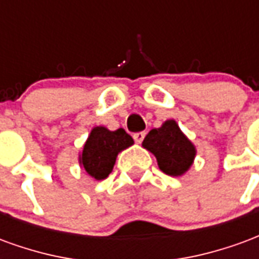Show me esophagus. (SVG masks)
Wrapping results in <instances>:
<instances>
[{
	"label": "esophagus",
	"instance_id": "obj_1",
	"mask_svg": "<svg viewBox=\"0 0 259 259\" xmlns=\"http://www.w3.org/2000/svg\"><path fill=\"white\" fill-rule=\"evenodd\" d=\"M144 137H146V133H144V132H139V133H135V135H133V139H135L136 143H139V144L144 140Z\"/></svg>",
	"mask_w": 259,
	"mask_h": 259
}]
</instances>
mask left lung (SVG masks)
<instances>
[{
	"mask_svg": "<svg viewBox=\"0 0 259 259\" xmlns=\"http://www.w3.org/2000/svg\"><path fill=\"white\" fill-rule=\"evenodd\" d=\"M143 147L152 152L159 169L169 176H182L193 165L195 147L175 120H166L158 129L150 130Z\"/></svg>",
	"mask_w": 259,
	"mask_h": 259,
	"instance_id": "left-lung-1",
	"label": "left lung"
}]
</instances>
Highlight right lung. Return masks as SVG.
<instances>
[{
	"instance_id": "1",
	"label": "right lung",
	"mask_w": 259,
	"mask_h": 259,
	"mask_svg": "<svg viewBox=\"0 0 259 259\" xmlns=\"http://www.w3.org/2000/svg\"><path fill=\"white\" fill-rule=\"evenodd\" d=\"M135 141L123 129L108 130L104 126H97L91 130L85 141L79 162L87 174L96 180L108 178L112 172L116 157Z\"/></svg>"
}]
</instances>
